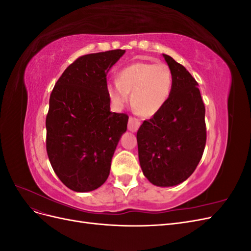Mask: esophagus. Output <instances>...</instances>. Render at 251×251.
I'll return each instance as SVG.
<instances>
[{"instance_id": "obj_1", "label": "esophagus", "mask_w": 251, "mask_h": 251, "mask_svg": "<svg viewBox=\"0 0 251 251\" xmlns=\"http://www.w3.org/2000/svg\"><path fill=\"white\" fill-rule=\"evenodd\" d=\"M140 120L138 118L135 117H130L128 118V124H127V128L132 132H136L138 130V127L140 126Z\"/></svg>"}]
</instances>
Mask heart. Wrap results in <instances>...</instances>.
Instances as JSON below:
<instances>
[{
  "label": "heart",
  "instance_id": "1",
  "mask_svg": "<svg viewBox=\"0 0 251 251\" xmlns=\"http://www.w3.org/2000/svg\"><path fill=\"white\" fill-rule=\"evenodd\" d=\"M173 86V72L165 63L137 62L124 68L117 80L110 81L107 91L112 101L123 107L132 93V103L144 116L160 110L168 100Z\"/></svg>",
  "mask_w": 251,
  "mask_h": 251
}]
</instances>
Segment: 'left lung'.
I'll return each instance as SVG.
<instances>
[{"mask_svg":"<svg viewBox=\"0 0 251 251\" xmlns=\"http://www.w3.org/2000/svg\"><path fill=\"white\" fill-rule=\"evenodd\" d=\"M173 72L171 94L137 132L141 170L157 186L185 181L199 164L206 143L205 107L198 82L185 68L163 54Z\"/></svg>","mask_w":251,"mask_h":251,"instance_id":"8db88e82","label":"left lung"}]
</instances>
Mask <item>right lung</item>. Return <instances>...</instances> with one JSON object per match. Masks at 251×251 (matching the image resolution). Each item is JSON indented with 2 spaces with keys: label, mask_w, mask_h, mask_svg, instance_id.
Returning a JSON list of instances; mask_svg holds the SVG:
<instances>
[{
  "label": "right lung",
  "mask_w": 251,
  "mask_h": 251,
  "mask_svg": "<svg viewBox=\"0 0 251 251\" xmlns=\"http://www.w3.org/2000/svg\"><path fill=\"white\" fill-rule=\"evenodd\" d=\"M116 49L79 56L53 88L46 117V149L53 171L74 192H91L108 179L128 116L110 111L107 74L125 54Z\"/></svg>",
  "instance_id": "add662e5"
}]
</instances>
